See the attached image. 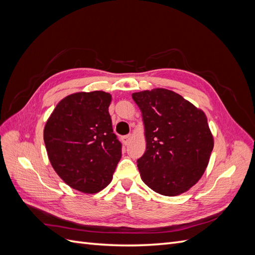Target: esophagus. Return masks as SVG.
I'll use <instances>...</instances> for the list:
<instances>
[{
  "label": "esophagus",
  "mask_w": 255,
  "mask_h": 255,
  "mask_svg": "<svg viewBox=\"0 0 255 255\" xmlns=\"http://www.w3.org/2000/svg\"><path fill=\"white\" fill-rule=\"evenodd\" d=\"M130 139H132V135H126V136L122 137V141H123V143H125L126 145L128 144Z\"/></svg>",
  "instance_id": "obj_1"
}]
</instances>
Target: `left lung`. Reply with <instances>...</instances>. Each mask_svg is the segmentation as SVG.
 <instances>
[{
    "instance_id": "8db88e82",
    "label": "left lung",
    "mask_w": 255,
    "mask_h": 255,
    "mask_svg": "<svg viewBox=\"0 0 255 255\" xmlns=\"http://www.w3.org/2000/svg\"><path fill=\"white\" fill-rule=\"evenodd\" d=\"M142 114L146 148L137 167L146 186L164 196L188 190L204 173L214 148L205 114L175 92L132 95Z\"/></svg>"
}]
</instances>
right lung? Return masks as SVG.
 Returning <instances> with one entry per match:
<instances>
[{
    "label": "right lung",
    "instance_id": "1",
    "mask_svg": "<svg viewBox=\"0 0 255 255\" xmlns=\"http://www.w3.org/2000/svg\"><path fill=\"white\" fill-rule=\"evenodd\" d=\"M104 91L78 92L56 105L43 139L52 167L69 186L86 194L105 188L121 158Z\"/></svg>",
    "mask_w": 255,
    "mask_h": 255
}]
</instances>
